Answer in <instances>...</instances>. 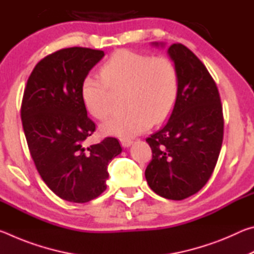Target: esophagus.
<instances>
[{
  "instance_id": "34e87169",
  "label": "esophagus",
  "mask_w": 254,
  "mask_h": 254,
  "mask_svg": "<svg viewBox=\"0 0 254 254\" xmlns=\"http://www.w3.org/2000/svg\"><path fill=\"white\" fill-rule=\"evenodd\" d=\"M121 144H122V147L127 148L132 144V141L130 139H121Z\"/></svg>"
}]
</instances>
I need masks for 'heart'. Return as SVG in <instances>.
<instances>
[{
	"label": "heart",
	"instance_id": "heart-1",
	"mask_svg": "<svg viewBox=\"0 0 254 254\" xmlns=\"http://www.w3.org/2000/svg\"><path fill=\"white\" fill-rule=\"evenodd\" d=\"M101 79L85 77L80 97L85 109L104 121L112 112L111 92H126V113L102 126L105 134L131 137L165 121L176 105L179 76L173 60L167 57L119 50L100 69Z\"/></svg>",
	"mask_w": 254,
	"mask_h": 254
}]
</instances>
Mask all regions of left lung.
<instances>
[{
    "instance_id": "left-lung-1",
    "label": "left lung",
    "mask_w": 254,
    "mask_h": 254,
    "mask_svg": "<svg viewBox=\"0 0 254 254\" xmlns=\"http://www.w3.org/2000/svg\"><path fill=\"white\" fill-rule=\"evenodd\" d=\"M168 54L178 71L179 93L168 122L145 140L152 150L145 179L159 196L182 200L199 191L212 176L224 118L217 86L197 56L182 44L171 45Z\"/></svg>"
}]
</instances>
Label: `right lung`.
Segmentation results:
<instances>
[{
	"instance_id": "obj_1",
	"label": "right lung",
	"mask_w": 254,
	"mask_h": 254,
	"mask_svg": "<svg viewBox=\"0 0 254 254\" xmlns=\"http://www.w3.org/2000/svg\"><path fill=\"white\" fill-rule=\"evenodd\" d=\"M104 51L83 47L60 49L33 68L24 88L21 120L38 173L60 198L87 203L106 189L107 166L121 153L107 136L85 147L96 130L80 97V85Z\"/></svg>"
}]
</instances>
